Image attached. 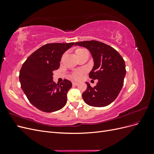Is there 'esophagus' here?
<instances>
[{"mask_svg": "<svg viewBox=\"0 0 154 154\" xmlns=\"http://www.w3.org/2000/svg\"><path fill=\"white\" fill-rule=\"evenodd\" d=\"M78 85V83L77 82H72V85L73 86H76Z\"/></svg>", "mask_w": 154, "mask_h": 154, "instance_id": "esophagus-1", "label": "esophagus"}]
</instances>
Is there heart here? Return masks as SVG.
Masks as SVG:
<instances>
[{"label":"heart","instance_id":"b5f03b06","mask_svg":"<svg viewBox=\"0 0 154 154\" xmlns=\"http://www.w3.org/2000/svg\"><path fill=\"white\" fill-rule=\"evenodd\" d=\"M84 53H88V51L85 49H83V48H77L75 49V54L76 56L78 57H80L82 54H84ZM64 56L65 54H63L62 57V60L64 58ZM84 73V71H75V72H73L71 75H70V78L74 80H80V79L82 78V74Z\"/></svg>","mask_w":154,"mask_h":154}]
</instances>
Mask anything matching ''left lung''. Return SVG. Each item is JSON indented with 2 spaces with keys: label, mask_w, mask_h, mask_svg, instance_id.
<instances>
[{
  "label": "left lung",
  "mask_w": 154,
  "mask_h": 154,
  "mask_svg": "<svg viewBox=\"0 0 154 154\" xmlns=\"http://www.w3.org/2000/svg\"><path fill=\"white\" fill-rule=\"evenodd\" d=\"M85 47L90 51L94 66L89 78L98 80L95 87L86 83L87 88L82 94L85 103L92 106L102 107L110 105L122 90L126 74L123 57L111 46L96 40L76 42L75 45Z\"/></svg>",
  "instance_id": "1"
}]
</instances>
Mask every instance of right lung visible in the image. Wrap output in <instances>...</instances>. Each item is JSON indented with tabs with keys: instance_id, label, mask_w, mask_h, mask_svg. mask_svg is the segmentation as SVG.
Returning a JSON list of instances; mask_svg holds the SVG:
<instances>
[{
	"instance_id": "right-lung-1",
	"label": "right lung",
	"mask_w": 154,
	"mask_h": 154,
	"mask_svg": "<svg viewBox=\"0 0 154 154\" xmlns=\"http://www.w3.org/2000/svg\"><path fill=\"white\" fill-rule=\"evenodd\" d=\"M74 44H45L32 53L23 63L19 74L22 89L30 103L38 110L52 112L67 103V93L72 87L67 80L60 85L53 80V72L60 67L62 54Z\"/></svg>"
}]
</instances>
